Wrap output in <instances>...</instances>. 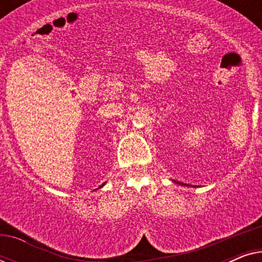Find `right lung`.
Here are the masks:
<instances>
[{"instance_id":"1","label":"right lung","mask_w":262,"mask_h":262,"mask_svg":"<svg viewBox=\"0 0 262 262\" xmlns=\"http://www.w3.org/2000/svg\"><path fill=\"white\" fill-rule=\"evenodd\" d=\"M100 187H101V186H100Z\"/></svg>"}]
</instances>
